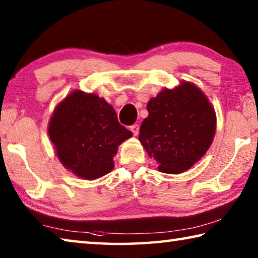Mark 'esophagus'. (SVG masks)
<instances>
[{
    "label": "esophagus",
    "mask_w": 258,
    "mask_h": 258,
    "mask_svg": "<svg viewBox=\"0 0 258 258\" xmlns=\"http://www.w3.org/2000/svg\"><path fill=\"white\" fill-rule=\"evenodd\" d=\"M139 130H140L139 124H134V125L131 126V131H132V133L135 135V137H137V135L139 134Z\"/></svg>",
    "instance_id": "34e87169"
}]
</instances>
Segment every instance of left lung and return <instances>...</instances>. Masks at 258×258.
I'll return each mask as SVG.
<instances>
[{
  "instance_id": "obj_1",
  "label": "left lung",
  "mask_w": 258,
  "mask_h": 258,
  "mask_svg": "<svg viewBox=\"0 0 258 258\" xmlns=\"http://www.w3.org/2000/svg\"><path fill=\"white\" fill-rule=\"evenodd\" d=\"M149 116L140 127L139 140L163 173L185 172L206 154L216 130V115L199 87L182 82L150 99Z\"/></svg>"
}]
</instances>
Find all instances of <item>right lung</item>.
<instances>
[{
  "mask_svg": "<svg viewBox=\"0 0 258 258\" xmlns=\"http://www.w3.org/2000/svg\"><path fill=\"white\" fill-rule=\"evenodd\" d=\"M49 137L64 167L78 177L95 180L113 168V155L132 132L118 123L106 100L77 90L55 107Z\"/></svg>",
  "mask_w": 258,
  "mask_h": 258,
  "instance_id": "add662e5",
  "label": "right lung"
}]
</instances>
